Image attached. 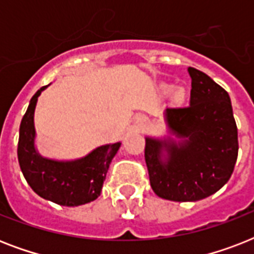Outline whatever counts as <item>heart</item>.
I'll return each instance as SVG.
<instances>
[{
    "label": "heart",
    "mask_w": 254,
    "mask_h": 254,
    "mask_svg": "<svg viewBox=\"0 0 254 254\" xmlns=\"http://www.w3.org/2000/svg\"><path fill=\"white\" fill-rule=\"evenodd\" d=\"M170 89H171V88L166 87L165 88V92H170ZM185 99H186L185 88H182V87L174 88L173 92H171V100H173V103L174 104H182L183 101H185Z\"/></svg>",
    "instance_id": "b5f03b06"
}]
</instances>
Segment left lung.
Instances as JSON below:
<instances>
[{
  "instance_id": "8db88e82",
  "label": "left lung",
  "mask_w": 254,
  "mask_h": 254,
  "mask_svg": "<svg viewBox=\"0 0 254 254\" xmlns=\"http://www.w3.org/2000/svg\"><path fill=\"white\" fill-rule=\"evenodd\" d=\"M189 73L190 107L165 112L179 141L146 137L145 145L151 189L174 201H196L219 191L232 175L239 153L228 92L199 69L189 67Z\"/></svg>"
}]
</instances>
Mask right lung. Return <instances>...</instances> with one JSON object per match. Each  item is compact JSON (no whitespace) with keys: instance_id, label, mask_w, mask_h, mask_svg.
<instances>
[{"instance_id":"obj_1","label":"right lung","mask_w":254,"mask_h":254,"mask_svg":"<svg viewBox=\"0 0 254 254\" xmlns=\"http://www.w3.org/2000/svg\"><path fill=\"white\" fill-rule=\"evenodd\" d=\"M47 85L38 89L21 121L18 139V162L26 182L34 192L57 204L75 207L100 196L112 159L121 142L104 145L75 161H54L43 158L35 149L34 111L38 96Z\"/></svg>"}]
</instances>
